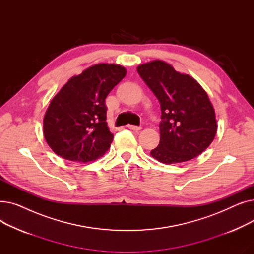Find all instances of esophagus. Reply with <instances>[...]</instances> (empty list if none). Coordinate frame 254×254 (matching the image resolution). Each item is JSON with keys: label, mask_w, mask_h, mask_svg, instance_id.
<instances>
[{"label": "esophagus", "mask_w": 254, "mask_h": 254, "mask_svg": "<svg viewBox=\"0 0 254 254\" xmlns=\"http://www.w3.org/2000/svg\"><path fill=\"white\" fill-rule=\"evenodd\" d=\"M127 128L132 129V130H140L142 127H138V126H131V125H128V126H127Z\"/></svg>", "instance_id": "1"}]
</instances>
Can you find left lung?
Masks as SVG:
<instances>
[{"label": "left lung", "mask_w": 254, "mask_h": 254, "mask_svg": "<svg viewBox=\"0 0 254 254\" xmlns=\"http://www.w3.org/2000/svg\"><path fill=\"white\" fill-rule=\"evenodd\" d=\"M137 71L161 104V141L150 154L168 165L201 154L217 130L207 92L192 77L180 74L163 61L140 64Z\"/></svg>", "instance_id": "1"}]
</instances>
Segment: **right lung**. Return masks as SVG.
Wrapping results in <instances>:
<instances>
[{
    "label": "right lung",
    "mask_w": 254,
    "mask_h": 254,
    "mask_svg": "<svg viewBox=\"0 0 254 254\" xmlns=\"http://www.w3.org/2000/svg\"><path fill=\"white\" fill-rule=\"evenodd\" d=\"M127 74L122 65L99 64L72 77L52 99L43 120L47 144L72 162L95 161L113 140L105 100Z\"/></svg>",
    "instance_id": "1"
}]
</instances>
